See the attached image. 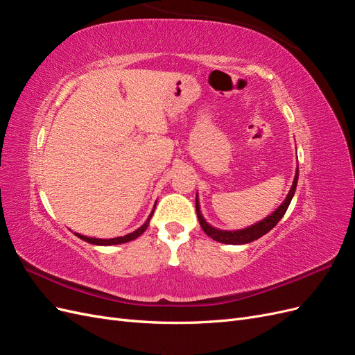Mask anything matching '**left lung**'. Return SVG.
Instances as JSON below:
<instances>
[{
  "label": "left lung",
  "instance_id": "1",
  "mask_svg": "<svg viewBox=\"0 0 355 355\" xmlns=\"http://www.w3.org/2000/svg\"><path fill=\"white\" fill-rule=\"evenodd\" d=\"M299 171L296 170V176H295V180H293V185L292 188H290V192L287 198L284 200V202L282 204L280 207H278L271 216H268L266 219L257 222L256 225H253V227H249L245 230H240V231H222V230H216L210 227V225L202 219L201 216V211H200V207H198V198H196V210H197V216H198V220H200V225L202 231L206 232L210 239H213L214 241H219V243H225V244H245V243H252L254 240H257L259 237H262V235H265L268 231H271L275 225L280 222V219L284 216L286 210L288 209V204L290 201H292L293 198V194L296 191V184H297V175Z\"/></svg>",
  "mask_w": 355,
  "mask_h": 355
}]
</instances>
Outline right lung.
I'll use <instances>...</instances> for the list:
<instances>
[{"label":"right lung","mask_w":355,"mask_h":355,"mask_svg":"<svg viewBox=\"0 0 355 355\" xmlns=\"http://www.w3.org/2000/svg\"><path fill=\"white\" fill-rule=\"evenodd\" d=\"M154 213V211H153ZM153 213L149 214V218L146 219V222L142 225L141 228L139 230H136L135 232H132V234H127V235H124V237H116V239H111V240H101V239H90V237H84V235H80V234H75L77 235V237H80L81 240H84V241H87V243H90V244H98V245H111V244H123V243H127V241H132V240H135V239H137L139 235H142L145 231H146V228H148V225H149V219L153 218Z\"/></svg>","instance_id":"obj_1"}]
</instances>
